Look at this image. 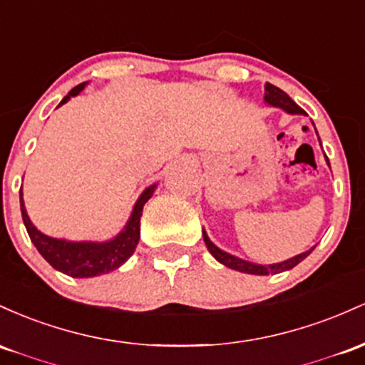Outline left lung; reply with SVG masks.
Segmentation results:
<instances>
[{"label":"left lung","instance_id":"1","mask_svg":"<svg viewBox=\"0 0 365 365\" xmlns=\"http://www.w3.org/2000/svg\"><path fill=\"white\" fill-rule=\"evenodd\" d=\"M264 101L267 103L269 106H277V108L284 110L286 113H292V115H307L304 110L300 108L292 98L288 96L282 89L276 88L274 84H265V94H264ZM314 124V122H312ZM315 128V125H314ZM317 133V130H315ZM319 136V134H317ZM319 143H321V139H319ZM327 165H329V160H327V157L324 155ZM203 240H205V245H207L208 252L214 255V259L217 262H220L222 265H226L229 269H235V271H240V272H245V274H253V276H269V274H277V272H284V271H289V269H293L294 265L300 264L302 260L307 259V257L312 253V250L315 247H312L310 250H307V252L300 253V255H294L292 259L288 260H282V262H277V264H269V265H262V264H255V262H248V260H243L240 259V257H235L231 255V253L224 252V250H220L217 245H214L210 241V237H208L207 231L203 229Z\"/></svg>","mask_w":365,"mask_h":365}]
</instances>
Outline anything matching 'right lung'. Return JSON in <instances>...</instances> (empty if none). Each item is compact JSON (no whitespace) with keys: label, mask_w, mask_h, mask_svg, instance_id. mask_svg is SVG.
Masks as SVG:
<instances>
[{"label":"right lung","mask_w":365,"mask_h":365,"mask_svg":"<svg viewBox=\"0 0 365 365\" xmlns=\"http://www.w3.org/2000/svg\"><path fill=\"white\" fill-rule=\"evenodd\" d=\"M88 83H83L72 89L60 105H65L73 96H77ZM157 184L146 187L134 203L133 212L124 229L106 241H68L61 237H51L41 232L29 219L26 203L22 198V187H20V212H22L24 224L29 232V237L43 255V259L55 267L56 271L67 274L71 277H96L101 274H108L120 267L125 260L134 253L139 241V220L143 215V207L153 195Z\"/></svg>","instance_id":"1"}]
</instances>
